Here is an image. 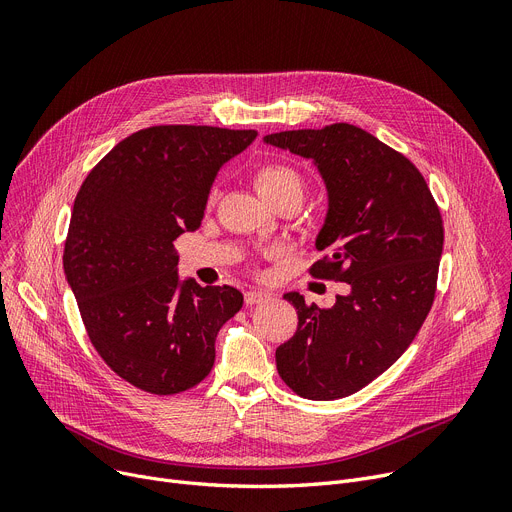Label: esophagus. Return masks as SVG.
<instances>
[{
	"mask_svg": "<svg viewBox=\"0 0 512 512\" xmlns=\"http://www.w3.org/2000/svg\"><path fill=\"white\" fill-rule=\"evenodd\" d=\"M267 299H270V294L261 292V290H249V292H245V303H247V305H259V303H263V301H267Z\"/></svg>",
	"mask_w": 512,
	"mask_h": 512,
	"instance_id": "esophagus-1",
	"label": "esophagus"
}]
</instances>
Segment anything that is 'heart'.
<instances>
[{"instance_id": "obj_1", "label": "heart", "mask_w": 512, "mask_h": 512, "mask_svg": "<svg viewBox=\"0 0 512 512\" xmlns=\"http://www.w3.org/2000/svg\"><path fill=\"white\" fill-rule=\"evenodd\" d=\"M255 186L263 195V199L274 201L284 193H301L303 195V178L292 168L284 164H265L255 174ZM215 199V191L211 193V201Z\"/></svg>"}]
</instances>
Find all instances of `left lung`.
<instances>
[{
  "label": "left lung",
  "instance_id": "left-lung-1",
  "mask_svg": "<svg viewBox=\"0 0 512 512\" xmlns=\"http://www.w3.org/2000/svg\"><path fill=\"white\" fill-rule=\"evenodd\" d=\"M263 141L313 159L330 205L315 240L328 255L309 274L351 288L330 309L284 294L299 326L278 346V373L303 398H344L382 375L421 330L436 297L442 215L413 161L363 128L340 122Z\"/></svg>",
  "mask_w": 512,
  "mask_h": 512
}]
</instances>
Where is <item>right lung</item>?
Returning <instances> with one entry per match:
<instances>
[{
  "mask_svg": "<svg viewBox=\"0 0 512 512\" xmlns=\"http://www.w3.org/2000/svg\"><path fill=\"white\" fill-rule=\"evenodd\" d=\"M255 130L161 124L120 141L74 199L64 272L99 357L157 396L205 380L215 336L242 307L232 286L178 280L174 240L201 226L209 188Z\"/></svg>",
  "mask_w": 512,
  "mask_h": 512,
  "instance_id": "right-lung-1",
  "label": "right lung"
}]
</instances>
